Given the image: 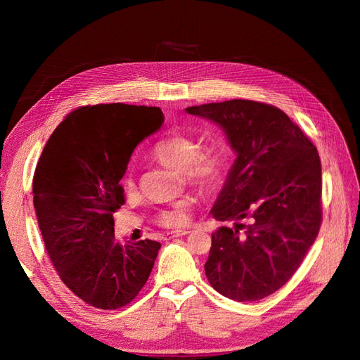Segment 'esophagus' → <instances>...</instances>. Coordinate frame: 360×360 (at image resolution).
<instances>
[{"mask_svg":"<svg viewBox=\"0 0 360 360\" xmlns=\"http://www.w3.org/2000/svg\"><path fill=\"white\" fill-rule=\"evenodd\" d=\"M189 231H171L165 234V240H172V238L176 237H183V236H188Z\"/></svg>","mask_w":360,"mask_h":360,"instance_id":"1","label":"esophagus"}]
</instances>
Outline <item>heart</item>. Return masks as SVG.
<instances>
[{
    "instance_id": "obj_1",
    "label": "heart",
    "mask_w": 360,
    "mask_h": 360,
    "mask_svg": "<svg viewBox=\"0 0 360 360\" xmlns=\"http://www.w3.org/2000/svg\"><path fill=\"white\" fill-rule=\"evenodd\" d=\"M155 158L171 169L183 172V177L189 186L201 193L214 191L222 180L224 165L221 156L214 151L201 153V146L189 135H172L155 148ZM123 188L127 193L134 192V177L127 174L123 180ZM189 201H179L171 209L159 213L158 222L167 228H179L189 221Z\"/></svg>"
}]
</instances>
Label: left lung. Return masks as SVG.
Here are the masks:
<instances>
[{
	"mask_svg": "<svg viewBox=\"0 0 360 360\" xmlns=\"http://www.w3.org/2000/svg\"><path fill=\"white\" fill-rule=\"evenodd\" d=\"M186 112L219 126L236 153L210 210L216 221L236 222L212 234L205 276L228 299H264L294 275L320 231L319 151L271 105L233 99Z\"/></svg>",
	"mask_w": 360,
	"mask_h": 360,
	"instance_id": "left-lung-1",
	"label": "left lung"
}]
</instances>
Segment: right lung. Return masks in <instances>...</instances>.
Instances as JSON below:
<instances>
[{
  "mask_svg": "<svg viewBox=\"0 0 360 360\" xmlns=\"http://www.w3.org/2000/svg\"><path fill=\"white\" fill-rule=\"evenodd\" d=\"M162 124L156 106H82L63 120L41 151L32 202L43 242L61 281L94 308L132 302L155 266L160 243L120 245L112 213L124 204L120 180L130 156Z\"/></svg>",
  "mask_w": 360,
  "mask_h": 360,
  "instance_id": "add662e5",
  "label": "right lung"
}]
</instances>
